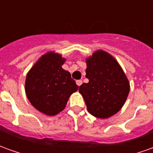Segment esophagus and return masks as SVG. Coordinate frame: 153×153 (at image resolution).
I'll return each mask as SVG.
<instances>
[{
	"label": "esophagus",
	"mask_w": 153,
	"mask_h": 153,
	"mask_svg": "<svg viewBox=\"0 0 153 153\" xmlns=\"http://www.w3.org/2000/svg\"><path fill=\"white\" fill-rule=\"evenodd\" d=\"M76 83H77V85H78V86L79 87L80 85L82 84V80H77V81H76Z\"/></svg>",
	"instance_id": "34e87169"
}]
</instances>
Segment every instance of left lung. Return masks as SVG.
Instances as JSON below:
<instances>
[{
  "instance_id": "left-lung-1",
  "label": "left lung",
  "mask_w": 153,
  "mask_h": 153,
  "mask_svg": "<svg viewBox=\"0 0 153 153\" xmlns=\"http://www.w3.org/2000/svg\"><path fill=\"white\" fill-rule=\"evenodd\" d=\"M88 83L79 87L91 115L108 118L121 109L129 92V83L121 67L110 54L97 51L87 59Z\"/></svg>"
}]
</instances>
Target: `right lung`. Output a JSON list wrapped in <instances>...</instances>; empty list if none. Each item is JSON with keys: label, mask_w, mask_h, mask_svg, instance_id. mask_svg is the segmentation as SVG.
<instances>
[{"label": "right lung", "mask_w": 153, "mask_h": 153, "mask_svg": "<svg viewBox=\"0 0 153 153\" xmlns=\"http://www.w3.org/2000/svg\"><path fill=\"white\" fill-rule=\"evenodd\" d=\"M60 55L48 52L38 60L27 74L25 92L35 108L47 115L63 111L70 96L79 86L70 72L62 69Z\"/></svg>", "instance_id": "right-lung-1"}]
</instances>
